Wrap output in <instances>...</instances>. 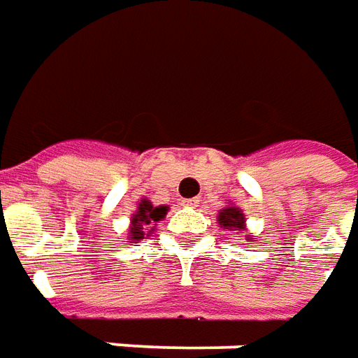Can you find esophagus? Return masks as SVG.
Wrapping results in <instances>:
<instances>
[{"label":"esophagus","instance_id":"esophagus-1","mask_svg":"<svg viewBox=\"0 0 358 358\" xmlns=\"http://www.w3.org/2000/svg\"><path fill=\"white\" fill-rule=\"evenodd\" d=\"M183 206H187V208H196V206H199V199L183 200Z\"/></svg>","mask_w":358,"mask_h":358}]
</instances>
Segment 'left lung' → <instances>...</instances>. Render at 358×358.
<instances>
[{"mask_svg":"<svg viewBox=\"0 0 358 358\" xmlns=\"http://www.w3.org/2000/svg\"><path fill=\"white\" fill-rule=\"evenodd\" d=\"M215 222L217 225L225 229V231L231 233H245L247 231V217L243 214V210L235 204H227L224 206L217 215H215ZM245 239L252 241V235H245Z\"/></svg>","mask_w":358,"mask_h":358,"instance_id":"left-lung-1","label":"left lung"}]
</instances>
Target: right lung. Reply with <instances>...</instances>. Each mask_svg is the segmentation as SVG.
<instances>
[{
	"label": "right lung",
	"instance_id": "1",
	"mask_svg": "<svg viewBox=\"0 0 358 358\" xmlns=\"http://www.w3.org/2000/svg\"><path fill=\"white\" fill-rule=\"evenodd\" d=\"M169 206H154L150 200L143 199L134 210L129 222V231H127L125 243H141L146 237H152L156 231V225L166 217Z\"/></svg>",
	"mask_w": 358,
	"mask_h": 358
}]
</instances>
